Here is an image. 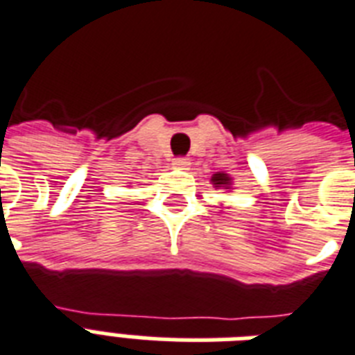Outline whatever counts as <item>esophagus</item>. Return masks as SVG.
Returning <instances> with one entry per match:
<instances>
[{
    "instance_id": "esophagus-1",
    "label": "esophagus",
    "mask_w": 355,
    "mask_h": 355,
    "mask_svg": "<svg viewBox=\"0 0 355 355\" xmlns=\"http://www.w3.org/2000/svg\"><path fill=\"white\" fill-rule=\"evenodd\" d=\"M189 158L187 157H177L175 158V160H173V166H175V168L177 169H187L189 168Z\"/></svg>"
}]
</instances>
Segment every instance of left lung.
Instances as JSON below:
<instances>
[{"label":"left lung","instance_id":"8db88e82","mask_svg":"<svg viewBox=\"0 0 355 355\" xmlns=\"http://www.w3.org/2000/svg\"><path fill=\"white\" fill-rule=\"evenodd\" d=\"M213 184H215V187H226L230 186V177H227L226 173H217V175H213L211 177Z\"/></svg>","mask_w":355,"mask_h":355}]
</instances>
